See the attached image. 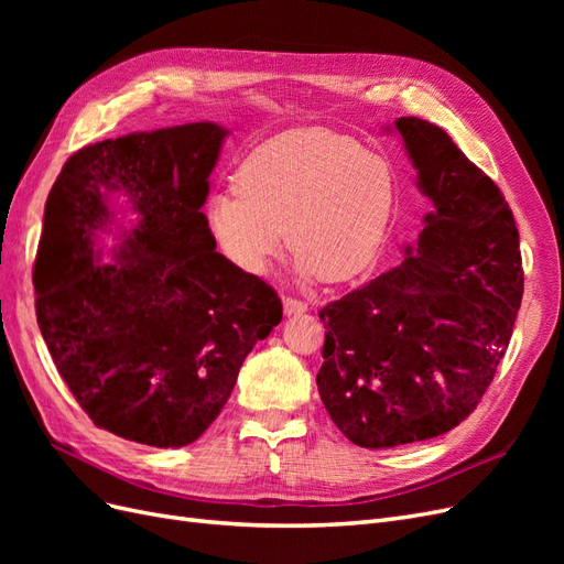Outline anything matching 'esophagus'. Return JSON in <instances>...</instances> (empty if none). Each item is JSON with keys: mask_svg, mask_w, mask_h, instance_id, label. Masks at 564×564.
Returning a JSON list of instances; mask_svg holds the SVG:
<instances>
[{"mask_svg": "<svg viewBox=\"0 0 564 564\" xmlns=\"http://www.w3.org/2000/svg\"><path fill=\"white\" fill-rule=\"evenodd\" d=\"M282 303H284V315H301V313L308 311V303H303V301L292 299V296H284Z\"/></svg>", "mask_w": 564, "mask_h": 564, "instance_id": "esophagus-1", "label": "esophagus"}]
</instances>
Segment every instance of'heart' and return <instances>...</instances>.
Returning <instances> with one entry per match:
<instances>
[{"instance_id":"1","label":"heart","mask_w":564,"mask_h":564,"mask_svg":"<svg viewBox=\"0 0 564 564\" xmlns=\"http://www.w3.org/2000/svg\"><path fill=\"white\" fill-rule=\"evenodd\" d=\"M392 207L395 176L381 155L352 135L308 127L256 145L235 191L209 199L207 226L247 275H263L289 237L303 280L346 282L379 259Z\"/></svg>"}]
</instances>
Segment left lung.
Listing matches in <instances>:
<instances>
[{"instance_id": "obj_1", "label": "left lung", "mask_w": 564, "mask_h": 564, "mask_svg": "<svg viewBox=\"0 0 564 564\" xmlns=\"http://www.w3.org/2000/svg\"><path fill=\"white\" fill-rule=\"evenodd\" d=\"M395 129L433 212L398 268L319 311V398L365 449L437 437L473 412L524 286L520 235L497 183L425 119L400 117Z\"/></svg>"}]
</instances>
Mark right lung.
Listing matches in <instances>:
<instances>
[{
  "label": "right lung",
  "instance_id": "right-lung-1",
  "mask_svg": "<svg viewBox=\"0 0 564 564\" xmlns=\"http://www.w3.org/2000/svg\"><path fill=\"white\" fill-rule=\"evenodd\" d=\"M226 135L191 122L84 145L44 207L32 272L44 344L98 429L148 447L207 431L282 319L275 289L216 251L202 214ZM115 194L137 214L129 227ZM106 234L115 264L99 263Z\"/></svg>",
  "mask_w": 564,
  "mask_h": 564
}]
</instances>
